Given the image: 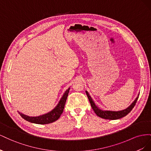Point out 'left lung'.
Instances as JSON below:
<instances>
[{"label":"left lung","mask_w":151,"mask_h":151,"mask_svg":"<svg viewBox=\"0 0 151 151\" xmlns=\"http://www.w3.org/2000/svg\"><path fill=\"white\" fill-rule=\"evenodd\" d=\"M87 96H88L89 101L90 102L91 106L92 107L93 109L94 110V111L95 112V113L96 115L101 117L102 118H104V119H107V120H117V119H120V118L125 116L129 114L133 108L135 106V105L137 101V99L139 98V96L135 99V101L132 103V104L130 105V106L128 107L127 109H123V110L122 111H103L101 110V109H99L96 106L94 101H93L92 98H91V96H89V93L86 91Z\"/></svg>","instance_id":"left-lung-1"}]
</instances>
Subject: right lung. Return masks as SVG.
I'll list each match as a JSON object with an SVG mask.
<instances>
[{
  "label": "right lung",
  "instance_id": "right-lung-1",
  "mask_svg": "<svg viewBox=\"0 0 151 151\" xmlns=\"http://www.w3.org/2000/svg\"><path fill=\"white\" fill-rule=\"evenodd\" d=\"M69 90L70 88L67 89L64 94L63 95L62 98H61L60 101H59L58 104H57V106L52 111L47 114H45L43 115H41L39 116H29L25 115L24 114H22L19 111H18V113H19L20 116L26 121L36 123V124H48V123H52L57 120L63 113V108H64L65 106V104L68 96V92H69Z\"/></svg>",
  "mask_w": 151,
  "mask_h": 151
}]
</instances>
